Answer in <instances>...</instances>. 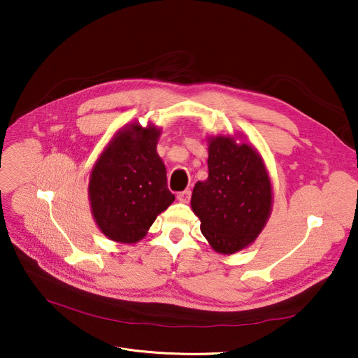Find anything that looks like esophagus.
Returning <instances> with one entry per match:
<instances>
[{"label": "esophagus", "mask_w": 358, "mask_h": 358, "mask_svg": "<svg viewBox=\"0 0 358 358\" xmlns=\"http://www.w3.org/2000/svg\"><path fill=\"white\" fill-rule=\"evenodd\" d=\"M190 197H192V192H190V190H184V192H180V193L177 194V199H178V201H181V203H189V201H190Z\"/></svg>", "instance_id": "obj_1"}]
</instances>
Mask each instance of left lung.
<instances>
[{"label": "left lung", "mask_w": 358, "mask_h": 358, "mask_svg": "<svg viewBox=\"0 0 358 358\" xmlns=\"http://www.w3.org/2000/svg\"><path fill=\"white\" fill-rule=\"evenodd\" d=\"M209 177L196 182L192 209L210 247L231 255L250 247L273 209V185L262 157L231 135L209 136Z\"/></svg>", "instance_id": "obj_1"}]
</instances>
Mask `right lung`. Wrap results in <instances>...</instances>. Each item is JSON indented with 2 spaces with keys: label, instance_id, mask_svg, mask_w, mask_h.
Returning a JSON list of instances; mask_svg holds the SVG:
<instances>
[{
  "label": "right lung",
  "instance_id": "obj_1",
  "mask_svg": "<svg viewBox=\"0 0 358 358\" xmlns=\"http://www.w3.org/2000/svg\"><path fill=\"white\" fill-rule=\"evenodd\" d=\"M161 127L129 123L94 164L88 197L100 232L120 243L139 242L176 196L166 187V169L157 152Z\"/></svg>",
  "mask_w": 358,
  "mask_h": 358
}]
</instances>
